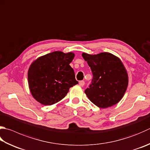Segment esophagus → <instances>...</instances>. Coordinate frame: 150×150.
Listing matches in <instances>:
<instances>
[{
	"mask_svg": "<svg viewBox=\"0 0 150 150\" xmlns=\"http://www.w3.org/2000/svg\"><path fill=\"white\" fill-rule=\"evenodd\" d=\"M79 85H80V86L83 87L84 85H85V81H80V82H79Z\"/></svg>",
	"mask_w": 150,
	"mask_h": 150,
	"instance_id": "34e87169",
	"label": "esophagus"
}]
</instances>
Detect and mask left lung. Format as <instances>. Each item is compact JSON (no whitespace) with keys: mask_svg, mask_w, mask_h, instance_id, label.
<instances>
[{"mask_svg":"<svg viewBox=\"0 0 150 150\" xmlns=\"http://www.w3.org/2000/svg\"><path fill=\"white\" fill-rule=\"evenodd\" d=\"M91 69L93 79L87 97L99 108H106L119 103L128 86L127 70L120 58L108 52L97 55L82 53Z\"/></svg>","mask_w":150,"mask_h":150,"instance_id":"1","label":"left lung"}]
</instances>
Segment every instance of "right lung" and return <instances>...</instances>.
<instances>
[{"mask_svg": "<svg viewBox=\"0 0 150 150\" xmlns=\"http://www.w3.org/2000/svg\"><path fill=\"white\" fill-rule=\"evenodd\" d=\"M74 53L53 52L33 61L28 70L29 89L35 100L52 105L63 99L70 87L78 83L70 63Z\"/></svg>", "mask_w": 150, "mask_h": 150, "instance_id": "add662e5", "label": "right lung"}]
</instances>
